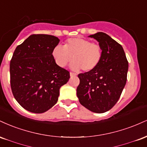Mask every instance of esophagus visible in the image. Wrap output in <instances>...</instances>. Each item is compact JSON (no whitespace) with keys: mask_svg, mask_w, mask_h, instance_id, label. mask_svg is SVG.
Wrapping results in <instances>:
<instances>
[{"mask_svg":"<svg viewBox=\"0 0 147 147\" xmlns=\"http://www.w3.org/2000/svg\"><path fill=\"white\" fill-rule=\"evenodd\" d=\"M70 77H75V76H77V74L73 73V72H70Z\"/></svg>","mask_w":147,"mask_h":147,"instance_id":"esophagus-1","label":"esophagus"}]
</instances>
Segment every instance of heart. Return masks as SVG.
Here are the masks:
<instances>
[{
	"mask_svg": "<svg viewBox=\"0 0 147 147\" xmlns=\"http://www.w3.org/2000/svg\"><path fill=\"white\" fill-rule=\"evenodd\" d=\"M52 56L57 65L65 67L72 59L70 65L72 70H82L88 72L97 68L102 57V50L97 43L83 38H69L64 43L63 48L59 45L52 50Z\"/></svg>",
	"mask_w": 147,
	"mask_h": 147,
	"instance_id": "b5f03b06",
	"label": "heart"
}]
</instances>
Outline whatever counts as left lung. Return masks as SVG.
I'll return each mask as SVG.
<instances>
[{"label":"left lung","mask_w":147,"mask_h":147,"mask_svg":"<svg viewBox=\"0 0 147 147\" xmlns=\"http://www.w3.org/2000/svg\"><path fill=\"white\" fill-rule=\"evenodd\" d=\"M88 36L99 42L102 57L97 68L79 74L77 95L80 104L89 111L103 113L112 109L120 97L126 83L129 63L122 45L106 33Z\"/></svg>","instance_id":"obj_1"}]
</instances>
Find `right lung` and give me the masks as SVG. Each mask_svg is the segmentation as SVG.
I'll return each mask as SVG.
<instances>
[{
	"label": "right lung",
	"instance_id": "right-lung-1",
	"mask_svg": "<svg viewBox=\"0 0 147 147\" xmlns=\"http://www.w3.org/2000/svg\"><path fill=\"white\" fill-rule=\"evenodd\" d=\"M60 40L52 35H30L15 49L10 61V85L14 98L25 110L43 113L57 104L59 89L70 72L52 56Z\"/></svg>",
	"mask_w": 147,
	"mask_h": 147
}]
</instances>
